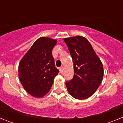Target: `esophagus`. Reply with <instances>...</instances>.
Returning a JSON list of instances; mask_svg holds the SVG:
<instances>
[{
  "label": "esophagus",
  "mask_w": 123,
  "mask_h": 123,
  "mask_svg": "<svg viewBox=\"0 0 123 123\" xmlns=\"http://www.w3.org/2000/svg\"><path fill=\"white\" fill-rule=\"evenodd\" d=\"M59 69H60V72L63 73V67H60V68H59Z\"/></svg>",
  "instance_id": "obj_1"
}]
</instances>
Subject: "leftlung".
Segmentation results:
<instances>
[{"label":"left lung","instance_id":"left-lung-1","mask_svg":"<svg viewBox=\"0 0 123 123\" xmlns=\"http://www.w3.org/2000/svg\"><path fill=\"white\" fill-rule=\"evenodd\" d=\"M73 62L74 76L66 82L69 94L74 98L84 100L92 96L104 76L102 62L86 38L78 36L65 38Z\"/></svg>","mask_w":123,"mask_h":123}]
</instances>
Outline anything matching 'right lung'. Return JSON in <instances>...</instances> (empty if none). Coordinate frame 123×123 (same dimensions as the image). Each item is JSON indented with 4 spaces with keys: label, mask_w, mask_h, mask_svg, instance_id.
<instances>
[{
    "label": "right lung",
    "mask_w": 123,
    "mask_h": 123,
    "mask_svg": "<svg viewBox=\"0 0 123 123\" xmlns=\"http://www.w3.org/2000/svg\"><path fill=\"white\" fill-rule=\"evenodd\" d=\"M56 44L55 39L39 38L19 62V81L26 91L34 97L41 98L46 95L59 73L52 56V49Z\"/></svg>",
    "instance_id": "obj_1"
}]
</instances>
